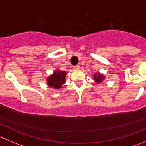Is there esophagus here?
I'll list each match as a JSON object with an SVG mask.
<instances>
[{
  "label": "esophagus",
  "mask_w": 146,
  "mask_h": 146,
  "mask_svg": "<svg viewBox=\"0 0 146 146\" xmlns=\"http://www.w3.org/2000/svg\"><path fill=\"white\" fill-rule=\"evenodd\" d=\"M73 68H74L75 70H78V69L80 68V66H79V65H76V66H73Z\"/></svg>",
  "instance_id": "esophagus-1"
}]
</instances>
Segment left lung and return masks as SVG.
I'll return each mask as SVG.
<instances>
[{
  "instance_id": "1",
  "label": "left lung",
  "mask_w": 146,
  "mask_h": 146,
  "mask_svg": "<svg viewBox=\"0 0 146 146\" xmlns=\"http://www.w3.org/2000/svg\"><path fill=\"white\" fill-rule=\"evenodd\" d=\"M94 79L95 80V82H98V83H100V82H102V80L104 78V76H102V75L100 74V73H95L93 76Z\"/></svg>"
}]
</instances>
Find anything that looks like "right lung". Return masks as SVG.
<instances>
[{
  "label": "right lung",
  "mask_w": 146,
  "mask_h": 146,
  "mask_svg": "<svg viewBox=\"0 0 146 146\" xmlns=\"http://www.w3.org/2000/svg\"><path fill=\"white\" fill-rule=\"evenodd\" d=\"M66 76V71H60L56 70L54 74L50 76L47 78V83L51 88H54L55 89H59L64 85L65 81V78Z\"/></svg>",
  "instance_id": "right-lung-1"
}]
</instances>
